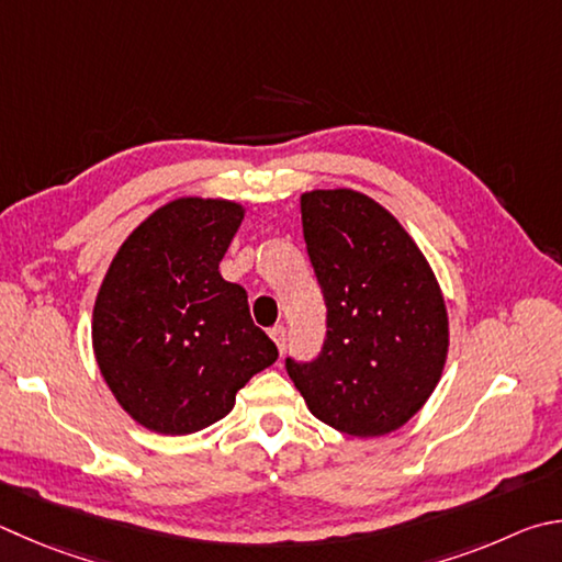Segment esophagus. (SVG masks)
<instances>
[{"instance_id": "1", "label": "esophagus", "mask_w": 562, "mask_h": 562, "mask_svg": "<svg viewBox=\"0 0 562 562\" xmlns=\"http://www.w3.org/2000/svg\"><path fill=\"white\" fill-rule=\"evenodd\" d=\"M270 336H272L274 346H278L280 353H282V351H284V344H288V331H284V326H272Z\"/></svg>"}]
</instances>
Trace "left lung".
Returning <instances> with one entry per match:
<instances>
[{
  "mask_svg": "<svg viewBox=\"0 0 562 562\" xmlns=\"http://www.w3.org/2000/svg\"><path fill=\"white\" fill-rule=\"evenodd\" d=\"M302 228L326 304L316 359H288L314 417L381 437L420 411L440 381L450 329L425 255L381 203L351 189L302 193Z\"/></svg>",
  "mask_w": 562,
  "mask_h": 562,
  "instance_id": "obj_1",
  "label": "left lung"
}]
</instances>
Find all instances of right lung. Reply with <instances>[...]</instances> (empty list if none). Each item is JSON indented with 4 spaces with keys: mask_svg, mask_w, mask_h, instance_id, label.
Instances as JSON below:
<instances>
[{
    "mask_svg": "<svg viewBox=\"0 0 562 562\" xmlns=\"http://www.w3.org/2000/svg\"><path fill=\"white\" fill-rule=\"evenodd\" d=\"M243 213L221 199L171 201L130 233L100 284V373L151 432L218 423L240 387L278 361V346L250 319L246 290L218 272Z\"/></svg>",
    "mask_w": 562,
    "mask_h": 562,
    "instance_id": "right-lung-1",
    "label": "right lung"
}]
</instances>
